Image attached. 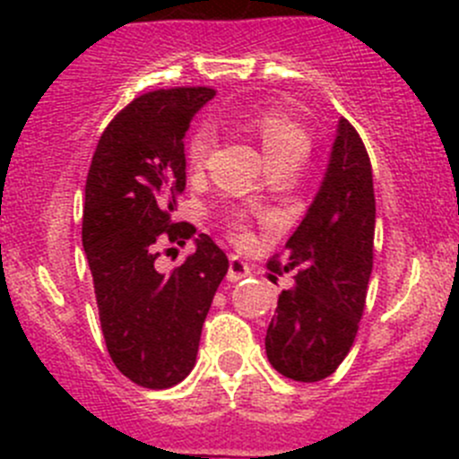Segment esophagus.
Wrapping results in <instances>:
<instances>
[{"label":"esophagus","mask_w":459,"mask_h":459,"mask_svg":"<svg viewBox=\"0 0 459 459\" xmlns=\"http://www.w3.org/2000/svg\"><path fill=\"white\" fill-rule=\"evenodd\" d=\"M251 275V268H248V264L244 262V259H239L238 255H230L229 257V280L230 281H238L242 280V277H248Z\"/></svg>","instance_id":"34e87169"}]
</instances>
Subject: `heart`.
<instances>
[{
	"mask_svg": "<svg viewBox=\"0 0 459 459\" xmlns=\"http://www.w3.org/2000/svg\"><path fill=\"white\" fill-rule=\"evenodd\" d=\"M247 126L251 128L257 135L259 143H262L266 157L273 161L286 160V157H304L308 148V137L302 131L298 122L289 117L286 113L277 108H266L259 110L247 122ZM212 143H215V135L208 126H200L193 133L191 142H188V161H191L193 169H200L204 161L208 160L212 151ZM235 229L242 230V224L235 221Z\"/></svg>",
	"mask_w": 459,
	"mask_h": 459,
	"instance_id": "heart-1",
	"label": "heart"
}]
</instances>
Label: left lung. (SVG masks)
<instances>
[{
	"label": "left lung",
	"mask_w": 459,
	"mask_h": 459,
	"mask_svg": "<svg viewBox=\"0 0 459 459\" xmlns=\"http://www.w3.org/2000/svg\"><path fill=\"white\" fill-rule=\"evenodd\" d=\"M373 238L371 160L358 131L340 119L322 186L286 242L284 264L268 262L295 281L281 290L266 331V358L277 373L319 382L344 362L367 304Z\"/></svg>",
	"instance_id": "obj_1"
}]
</instances>
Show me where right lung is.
I'll return each mask as SVG.
<instances>
[{"mask_svg": "<svg viewBox=\"0 0 459 459\" xmlns=\"http://www.w3.org/2000/svg\"><path fill=\"white\" fill-rule=\"evenodd\" d=\"M215 91L161 88L133 100L101 133L86 178L84 244L101 333L119 373L143 388H170L195 367L204 319L229 271L208 235L173 273H160L157 244L195 235L173 221L186 186L184 135Z\"/></svg>", "mask_w": 459, "mask_h": 459, "instance_id": "obj_1", "label": "right lung"}]
</instances>
